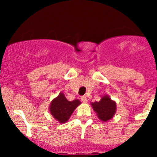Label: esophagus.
Masks as SVG:
<instances>
[{"instance_id": "34e87169", "label": "esophagus", "mask_w": 157, "mask_h": 157, "mask_svg": "<svg viewBox=\"0 0 157 157\" xmlns=\"http://www.w3.org/2000/svg\"><path fill=\"white\" fill-rule=\"evenodd\" d=\"M81 101H82L83 103H86L87 101H88V99H87V98H86V96H82Z\"/></svg>"}]
</instances>
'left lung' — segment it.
Returning <instances> with one entry per match:
<instances>
[{"label":"left lung","instance_id":"obj_1","mask_svg":"<svg viewBox=\"0 0 157 157\" xmlns=\"http://www.w3.org/2000/svg\"><path fill=\"white\" fill-rule=\"evenodd\" d=\"M91 105L101 121L106 122L111 120L116 113V102L112 101L109 96H104L101 101H96Z\"/></svg>","mask_w":157,"mask_h":157}]
</instances>
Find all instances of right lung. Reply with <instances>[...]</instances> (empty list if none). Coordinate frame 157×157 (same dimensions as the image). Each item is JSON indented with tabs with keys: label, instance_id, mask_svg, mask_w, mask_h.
<instances>
[{
	"label": "right lung",
	"instance_id": "add662e5",
	"mask_svg": "<svg viewBox=\"0 0 157 157\" xmlns=\"http://www.w3.org/2000/svg\"><path fill=\"white\" fill-rule=\"evenodd\" d=\"M80 104L81 102L78 99L69 101L65 98L64 94L60 93L57 98L51 102L49 110L52 116L56 120L60 123H63L68 120L76 107Z\"/></svg>",
	"mask_w": 157,
	"mask_h": 157
}]
</instances>
